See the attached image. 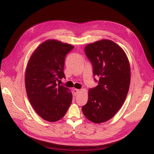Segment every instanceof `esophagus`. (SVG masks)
<instances>
[{
  "mask_svg": "<svg viewBox=\"0 0 154 154\" xmlns=\"http://www.w3.org/2000/svg\"><path fill=\"white\" fill-rule=\"evenodd\" d=\"M80 92V91L79 89H77V88H74V89L73 90V94H74V96H76L77 95H78Z\"/></svg>",
  "mask_w": 154,
  "mask_h": 154,
  "instance_id": "34e87169",
  "label": "esophagus"
}]
</instances>
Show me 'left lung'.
<instances>
[{"label":"left lung","mask_w":154,"mask_h":154,"mask_svg":"<svg viewBox=\"0 0 154 154\" xmlns=\"http://www.w3.org/2000/svg\"><path fill=\"white\" fill-rule=\"evenodd\" d=\"M85 52L93 66L98 85L90 88L87 103L82 110L85 117L95 124L106 122L122 106L131 82L130 64L124 50L110 40L87 44Z\"/></svg>","instance_id":"1"}]
</instances>
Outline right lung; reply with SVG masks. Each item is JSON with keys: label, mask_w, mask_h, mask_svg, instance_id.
<instances>
[{"label": "right lung", "mask_w": 154, "mask_h": 154, "mask_svg": "<svg viewBox=\"0 0 154 154\" xmlns=\"http://www.w3.org/2000/svg\"><path fill=\"white\" fill-rule=\"evenodd\" d=\"M73 48L59 40H47L36 48L28 62L25 75L28 98L37 114L48 122L61 119L72 103L69 88L56 82L66 78L65 59Z\"/></svg>", "instance_id": "obj_1"}]
</instances>
